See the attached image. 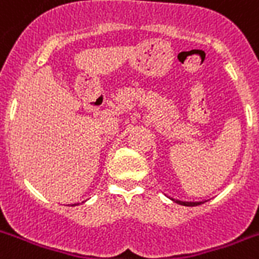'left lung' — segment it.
I'll return each instance as SVG.
<instances>
[{"label":"left lung","mask_w":259,"mask_h":259,"mask_svg":"<svg viewBox=\"0 0 259 259\" xmlns=\"http://www.w3.org/2000/svg\"><path fill=\"white\" fill-rule=\"evenodd\" d=\"M170 200L177 203V204L180 205H185V207H195V205H199V204H203L205 203L207 200H203V201H184V200H179V199H173V197H169Z\"/></svg>","instance_id":"obj_1"}]
</instances>
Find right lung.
I'll use <instances>...</instances> for the list:
<instances>
[{"instance_id": "obj_1", "label": "right lung", "mask_w": 259, "mask_h": 259, "mask_svg": "<svg viewBox=\"0 0 259 259\" xmlns=\"http://www.w3.org/2000/svg\"><path fill=\"white\" fill-rule=\"evenodd\" d=\"M74 205H76V204H74Z\"/></svg>"}]
</instances>
